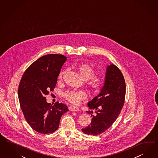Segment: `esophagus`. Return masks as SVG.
Segmentation results:
<instances>
[{
    "label": "esophagus",
    "instance_id": "obj_1",
    "mask_svg": "<svg viewBox=\"0 0 158 158\" xmlns=\"http://www.w3.org/2000/svg\"><path fill=\"white\" fill-rule=\"evenodd\" d=\"M69 110L70 111H75V112H78V111H79V108L77 107H76V106H70L69 107Z\"/></svg>",
    "mask_w": 158,
    "mask_h": 158
}]
</instances>
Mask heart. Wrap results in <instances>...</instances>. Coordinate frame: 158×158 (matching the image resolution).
<instances>
[{
  "label": "heart",
  "mask_w": 158,
  "mask_h": 158,
  "mask_svg": "<svg viewBox=\"0 0 158 158\" xmlns=\"http://www.w3.org/2000/svg\"><path fill=\"white\" fill-rule=\"evenodd\" d=\"M78 70L81 76L86 80H88L89 85L94 89L98 90L103 86L104 80L100 77L94 76L95 72L94 69L89 64H82L78 66ZM64 72H62L59 74V79L62 80ZM65 99L70 103L74 104H78L82 100L86 98L85 93L83 90H68L64 94Z\"/></svg>",
  "instance_id": "heart-1"
}]
</instances>
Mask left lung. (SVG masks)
<instances>
[{"label":"left lung","mask_w":158,"mask_h":158,"mask_svg":"<svg viewBox=\"0 0 158 158\" xmlns=\"http://www.w3.org/2000/svg\"><path fill=\"white\" fill-rule=\"evenodd\" d=\"M126 85L122 73L114 64L107 66L103 86L99 94L88 103L91 114L89 125L81 131L88 135H96L103 133L117 119L124 104Z\"/></svg>","instance_id":"1"}]
</instances>
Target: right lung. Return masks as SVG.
Instances as JSON below:
<instances>
[{
    "instance_id": "add662e5",
    "label": "right lung",
    "mask_w": 158,
    "mask_h": 158,
    "mask_svg": "<svg viewBox=\"0 0 158 158\" xmlns=\"http://www.w3.org/2000/svg\"><path fill=\"white\" fill-rule=\"evenodd\" d=\"M66 60L63 55L43 56L29 66L20 81L18 92L21 108L28 124L40 133L56 131L60 118L69 111L64 104L47 103L45 97L54 90Z\"/></svg>"
}]
</instances>
